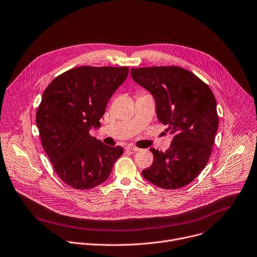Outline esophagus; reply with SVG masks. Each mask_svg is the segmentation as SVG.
<instances>
[{
  "instance_id": "34e87169",
  "label": "esophagus",
  "mask_w": 257,
  "mask_h": 257,
  "mask_svg": "<svg viewBox=\"0 0 257 257\" xmlns=\"http://www.w3.org/2000/svg\"><path fill=\"white\" fill-rule=\"evenodd\" d=\"M126 150L133 151V152H138V151H139V149L136 148V147H134V146H127V147H126Z\"/></svg>"
}]
</instances>
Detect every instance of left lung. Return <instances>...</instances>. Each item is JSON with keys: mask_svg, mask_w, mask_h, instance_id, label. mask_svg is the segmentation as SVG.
<instances>
[{"mask_svg": "<svg viewBox=\"0 0 257 257\" xmlns=\"http://www.w3.org/2000/svg\"><path fill=\"white\" fill-rule=\"evenodd\" d=\"M131 77L152 93L159 121L174 134L168 151L151 148L155 160L143 175L161 189L183 188L201 173L212 152L218 129L213 92L176 65L132 67Z\"/></svg>", "mask_w": 257, "mask_h": 257, "instance_id": "8db88e82", "label": "left lung"}]
</instances>
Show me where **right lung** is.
Returning a JSON list of instances; mask_svg holds the SVG:
<instances>
[{"mask_svg": "<svg viewBox=\"0 0 257 257\" xmlns=\"http://www.w3.org/2000/svg\"><path fill=\"white\" fill-rule=\"evenodd\" d=\"M128 73V66L74 67L43 93L36 114L42 146L59 178L76 190L104 182L124 152L96 141L89 130L100 126L109 98Z\"/></svg>", "mask_w": 257, "mask_h": 257, "instance_id": "right-lung-1", "label": "right lung"}]
</instances>
